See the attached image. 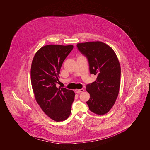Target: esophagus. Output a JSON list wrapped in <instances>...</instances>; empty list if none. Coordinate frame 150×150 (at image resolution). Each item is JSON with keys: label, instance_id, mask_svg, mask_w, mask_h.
<instances>
[{"label": "esophagus", "instance_id": "1", "mask_svg": "<svg viewBox=\"0 0 150 150\" xmlns=\"http://www.w3.org/2000/svg\"><path fill=\"white\" fill-rule=\"evenodd\" d=\"M84 91V89L83 88H82V89H77V90L76 91V92L77 93H80V92H83Z\"/></svg>", "mask_w": 150, "mask_h": 150}]
</instances>
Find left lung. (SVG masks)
<instances>
[{"mask_svg": "<svg viewBox=\"0 0 150 150\" xmlns=\"http://www.w3.org/2000/svg\"><path fill=\"white\" fill-rule=\"evenodd\" d=\"M79 50L88 59L91 74L96 80L86 86L90 99L89 108L98 115L107 113L114 106L119 93L121 66L112 48L102 42L78 43Z\"/></svg>", "mask_w": 150, "mask_h": 150, "instance_id": "1", "label": "left lung"}]
</instances>
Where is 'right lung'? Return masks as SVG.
Segmentation results:
<instances>
[{"instance_id": "1", "label": "right lung", "mask_w": 150, "mask_h": 150, "mask_svg": "<svg viewBox=\"0 0 150 150\" xmlns=\"http://www.w3.org/2000/svg\"><path fill=\"white\" fill-rule=\"evenodd\" d=\"M73 45L50 44L35 54L30 69V80L35 99L43 111L57 122L66 120L71 112L75 93L56 86L64 59Z\"/></svg>"}]
</instances>
